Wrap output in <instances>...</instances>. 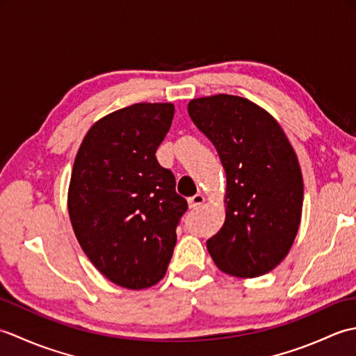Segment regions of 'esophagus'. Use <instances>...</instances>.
Here are the masks:
<instances>
[{"label":"esophagus","mask_w":356,"mask_h":356,"mask_svg":"<svg viewBox=\"0 0 356 356\" xmlns=\"http://www.w3.org/2000/svg\"><path fill=\"white\" fill-rule=\"evenodd\" d=\"M203 202H205V195L195 194V195H193V197L188 199V205H190V208H197L202 205Z\"/></svg>","instance_id":"esophagus-1"}]
</instances>
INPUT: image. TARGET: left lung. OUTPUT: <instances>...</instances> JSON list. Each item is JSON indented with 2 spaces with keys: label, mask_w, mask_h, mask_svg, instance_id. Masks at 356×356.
<instances>
[{
  "label": "left lung",
  "mask_w": 356,
  "mask_h": 356,
  "mask_svg": "<svg viewBox=\"0 0 356 356\" xmlns=\"http://www.w3.org/2000/svg\"><path fill=\"white\" fill-rule=\"evenodd\" d=\"M188 113L226 172V218L207 241L216 266L240 278L268 274L289 254L303 209V176L283 128L246 97L191 99Z\"/></svg>",
  "instance_id": "obj_1"
}]
</instances>
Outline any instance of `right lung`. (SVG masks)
Listing matches in <instances>:
<instances>
[{
    "instance_id": "right-lung-1",
    "label": "right lung",
    "mask_w": 356,
    "mask_h": 356,
    "mask_svg": "<svg viewBox=\"0 0 356 356\" xmlns=\"http://www.w3.org/2000/svg\"><path fill=\"white\" fill-rule=\"evenodd\" d=\"M172 104L139 102L101 118L78 149L67 207L82 251L110 282L140 291L163 278L188 208L156 149Z\"/></svg>"
}]
</instances>
